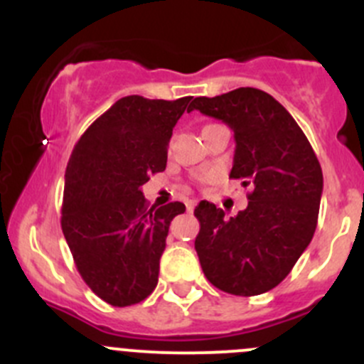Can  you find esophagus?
I'll list each match as a JSON object with an SVG mask.
<instances>
[{
    "mask_svg": "<svg viewBox=\"0 0 364 364\" xmlns=\"http://www.w3.org/2000/svg\"><path fill=\"white\" fill-rule=\"evenodd\" d=\"M185 204H186V211L188 213H192L193 208H196V200H192V199H186Z\"/></svg>",
    "mask_w": 364,
    "mask_h": 364,
    "instance_id": "1",
    "label": "esophagus"
}]
</instances>
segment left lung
<instances>
[{"label": "left lung", "instance_id": "1", "mask_svg": "<svg viewBox=\"0 0 364 364\" xmlns=\"http://www.w3.org/2000/svg\"><path fill=\"white\" fill-rule=\"evenodd\" d=\"M190 111L223 121L234 132L230 178L252 186L247 209L225 218L203 200L196 250L216 289L257 296L277 287L314 237L322 196V168L306 135L266 91L237 87L199 97Z\"/></svg>", "mask_w": 364, "mask_h": 364}]
</instances>
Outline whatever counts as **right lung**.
I'll use <instances>...</instances> for the list:
<instances>
[{"label":"right lung","mask_w":364,"mask_h":364,"mask_svg":"<svg viewBox=\"0 0 364 364\" xmlns=\"http://www.w3.org/2000/svg\"><path fill=\"white\" fill-rule=\"evenodd\" d=\"M190 100L121 98L70 156L61 229L82 280L112 306L141 303L159 284L168 225L186 208H149L141 188L149 174L165 171L172 128Z\"/></svg>","instance_id":"obj_1"}]
</instances>
